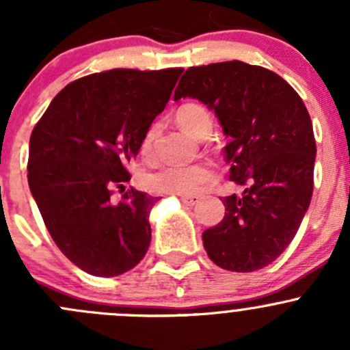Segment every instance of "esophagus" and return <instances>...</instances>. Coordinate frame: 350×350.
Here are the masks:
<instances>
[{
  "instance_id": "obj_1",
  "label": "esophagus",
  "mask_w": 350,
  "mask_h": 350,
  "mask_svg": "<svg viewBox=\"0 0 350 350\" xmlns=\"http://www.w3.org/2000/svg\"><path fill=\"white\" fill-rule=\"evenodd\" d=\"M181 201L188 206H193V204L198 203V196H181Z\"/></svg>"
}]
</instances>
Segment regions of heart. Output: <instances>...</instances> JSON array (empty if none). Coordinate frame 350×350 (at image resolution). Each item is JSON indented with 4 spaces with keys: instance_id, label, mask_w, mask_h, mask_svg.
Segmentation results:
<instances>
[{
    "instance_id": "heart-1",
    "label": "heart",
    "mask_w": 350,
    "mask_h": 350,
    "mask_svg": "<svg viewBox=\"0 0 350 350\" xmlns=\"http://www.w3.org/2000/svg\"><path fill=\"white\" fill-rule=\"evenodd\" d=\"M176 122L183 130L195 137L210 132L211 118L206 108L198 103H185L176 111ZM154 129H149L140 142V154L149 157L152 152ZM215 179L211 165L196 162V164H161L144 178V186L155 195H178L191 196L200 193L206 185Z\"/></svg>"
}]
</instances>
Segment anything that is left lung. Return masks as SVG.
<instances>
[{
  "label": "left lung",
  "mask_w": 350,
  "mask_h": 350,
  "mask_svg": "<svg viewBox=\"0 0 350 350\" xmlns=\"http://www.w3.org/2000/svg\"><path fill=\"white\" fill-rule=\"evenodd\" d=\"M196 98L215 109L230 142L225 157L242 196L224 198L225 217L203 232L221 269L252 273L291 243L313 195L315 135L308 109L281 76L241 61L189 67L174 100Z\"/></svg>",
  "instance_id": "8db88e82"
}]
</instances>
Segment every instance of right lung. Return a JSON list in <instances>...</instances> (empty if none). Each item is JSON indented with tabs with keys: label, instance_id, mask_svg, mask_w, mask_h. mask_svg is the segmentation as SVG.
Segmentation results:
<instances>
[{
	"label": "right lung",
	"instance_id": "obj_1",
	"mask_svg": "<svg viewBox=\"0 0 350 350\" xmlns=\"http://www.w3.org/2000/svg\"><path fill=\"white\" fill-rule=\"evenodd\" d=\"M183 67L111 69L69 83L30 135L28 186L52 241L93 276L133 269L150 243L157 198L123 188L129 162L165 108ZM113 187H122L118 202Z\"/></svg>",
	"mask_w": 350,
	"mask_h": 350
}]
</instances>
